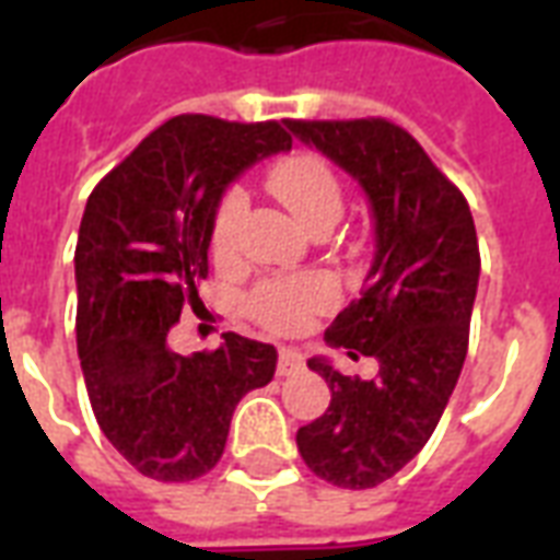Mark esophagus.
<instances>
[{"instance_id": "esophagus-1", "label": "esophagus", "mask_w": 560, "mask_h": 560, "mask_svg": "<svg viewBox=\"0 0 560 560\" xmlns=\"http://www.w3.org/2000/svg\"><path fill=\"white\" fill-rule=\"evenodd\" d=\"M276 372L281 374V377H290V374L302 372V354L293 349H281L279 351V366H276Z\"/></svg>"}]
</instances>
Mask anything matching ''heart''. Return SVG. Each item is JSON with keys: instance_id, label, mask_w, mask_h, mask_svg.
I'll return each mask as SVG.
<instances>
[{"instance_id": "1", "label": "heart", "mask_w": 560, "mask_h": 560, "mask_svg": "<svg viewBox=\"0 0 560 560\" xmlns=\"http://www.w3.org/2000/svg\"><path fill=\"white\" fill-rule=\"evenodd\" d=\"M267 188H270L284 209L302 223L305 229H314L316 223L340 218L342 191L331 168L319 156L311 153H296L272 165L267 174ZM244 211V197L237 191L226 194L220 202L218 218H214V232H211V249L214 255H226L235 244V229ZM337 296L334 281L325 276H299V279L267 281L249 296V311L264 328L288 334L305 325V319L314 311L328 307Z\"/></svg>"}]
</instances>
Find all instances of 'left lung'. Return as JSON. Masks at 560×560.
I'll use <instances>...</instances> for the list:
<instances>
[{"label":"left lung","instance_id":"left-lung-1","mask_svg":"<svg viewBox=\"0 0 560 560\" xmlns=\"http://www.w3.org/2000/svg\"><path fill=\"white\" fill-rule=\"evenodd\" d=\"M299 142L328 156L366 194L374 255L366 290L325 334L349 358L381 363L374 381L311 358L331 404L299 427L296 444L316 477L374 488L416 459L451 400L468 354L479 284V244L462 191L424 148L383 118L284 121Z\"/></svg>","mask_w":560,"mask_h":560}]
</instances>
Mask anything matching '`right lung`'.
I'll return each mask as SVG.
<instances>
[{
	"mask_svg": "<svg viewBox=\"0 0 560 560\" xmlns=\"http://www.w3.org/2000/svg\"><path fill=\"white\" fill-rule=\"evenodd\" d=\"M290 151L279 121L177 116L153 130L86 200L74 246L78 358L92 412L139 474L188 482L223 456L246 392L276 374V349L223 334L218 351L168 346L209 272L220 200L255 162Z\"/></svg>",
	"mask_w": 560,
	"mask_h": 560,
	"instance_id": "1",
	"label": "right lung"
}]
</instances>
